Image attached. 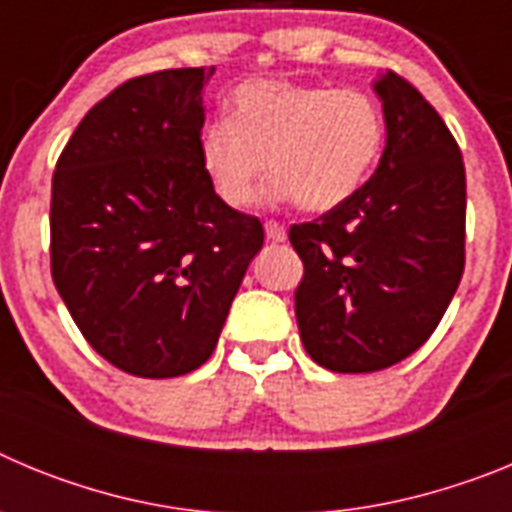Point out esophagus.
Here are the masks:
<instances>
[{"mask_svg":"<svg viewBox=\"0 0 512 512\" xmlns=\"http://www.w3.org/2000/svg\"><path fill=\"white\" fill-rule=\"evenodd\" d=\"M264 230H266V238L274 243H282L284 238H287V230H284V225L277 223V220H266Z\"/></svg>","mask_w":512,"mask_h":512,"instance_id":"34e87169","label":"esophagus"}]
</instances>
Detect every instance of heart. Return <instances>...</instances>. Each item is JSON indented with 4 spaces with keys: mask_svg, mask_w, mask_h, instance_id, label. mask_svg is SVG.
<instances>
[{
    "mask_svg": "<svg viewBox=\"0 0 512 512\" xmlns=\"http://www.w3.org/2000/svg\"><path fill=\"white\" fill-rule=\"evenodd\" d=\"M384 146V115L359 89L259 79L230 99V120L207 122L200 164L217 197L251 205L264 179L271 197L307 212H328L359 192Z\"/></svg>",
    "mask_w": 512,
    "mask_h": 512,
    "instance_id": "1",
    "label": "heart"
}]
</instances>
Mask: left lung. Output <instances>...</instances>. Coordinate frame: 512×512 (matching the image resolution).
I'll return each instance as SVG.
<instances>
[{
    "mask_svg": "<svg viewBox=\"0 0 512 512\" xmlns=\"http://www.w3.org/2000/svg\"><path fill=\"white\" fill-rule=\"evenodd\" d=\"M387 146L343 205L289 228L297 328L315 364L379 372L415 354L464 274L467 174L446 122L405 76L377 81Z\"/></svg>",
    "mask_w": 512,
    "mask_h": 512,
    "instance_id": "1",
    "label": "left lung"
}]
</instances>
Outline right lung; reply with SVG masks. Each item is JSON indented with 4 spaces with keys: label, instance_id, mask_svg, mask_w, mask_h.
<instances>
[{
    "label": "right lung",
    "instance_id": "add662e5",
    "mask_svg": "<svg viewBox=\"0 0 512 512\" xmlns=\"http://www.w3.org/2000/svg\"><path fill=\"white\" fill-rule=\"evenodd\" d=\"M212 71L166 69L112 89L53 171V284L89 346L133 377L205 364L264 246L259 217L225 205L200 164Z\"/></svg>",
    "mask_w": 512,
    "mask_h": 512
}]
</instances>
